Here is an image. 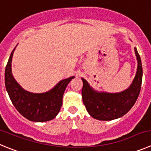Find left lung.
I'll return each instance as SVG.
<instances>
[{
	"label": "left lung",
	"mask_w": 151,
	"mask_h": 151,
	"mask_svg": "<svg viewBox=\"0 0 151 151\" xmlns=\"http://www.w3.org/2000/svg\"><path fill=\"white\" fill-rule=\"evenodd\" d=\"M134 50L138 63L136 73L131 85L124 91L119 93L98 91L81 78L83 103L92 117L99 121H112L123 117L134 106L140 93L143 75L141 58L135 47Z\"/></svg>",
	"instance_id": "left-lung-1"
}]
</instances>
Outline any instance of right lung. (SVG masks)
Masks as SVG:
<instances>
[{
    "label": "right lung",
    "mask_w": 151,
    "mask_h": 151,
    "mask_svg": "<svg viewBox=\"0 0 151 151\" xmlns=\"http://www.w3.org/2000/svg\"><path fill=\"white\" fill-rule=\"evenodd\" d=\"M12 50L5 69V86L12 104L25 118L34 122H45L55 118L60 111L66 86L75 76L59 81L53 88L44 93L26 91L16 81L12 73Z\"/></svg>",
    "instance_id": "1"
}]
</instances>
